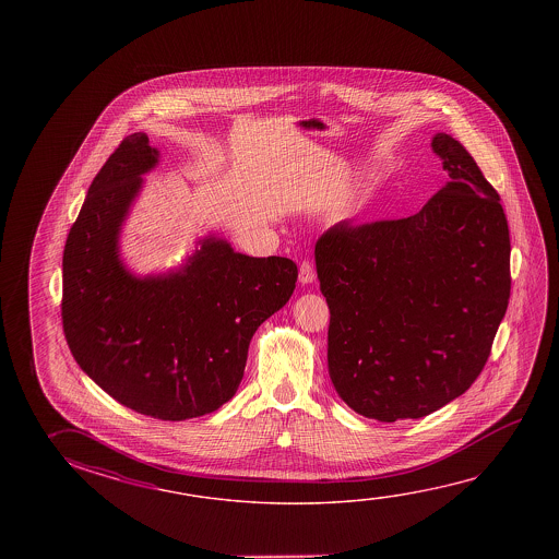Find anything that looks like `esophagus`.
Segmentation results:
<instances>
[{
  "mask_svg": "<svg viewBox=\"0 0 559 559\" xmlns=\"http://www.w3.org/2000/svg\"><path fill=\"white\" fill-rule=\"evenodd\" d=\"M313 281H316V269H313V263H310V261H302V263H300V283L311 284Z\"/></svg>",
  "mask_w": 559,
  "mask_h": 559,
  "instance_id": "esophagus-1",
  "label": "esophagus"
}]
</instances>
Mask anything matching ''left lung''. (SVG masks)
I'll return each mask as SVG.
<instances>
[{
    "label": "left lung",
    "mask_w": 559,
    "mask_h": 559,
    "mask_svg": "<svg viewBox=\"0 0 559 559\" xmlns=\"http://www.w3.org/2000/svg\"><path fill=\"white\" fill-rule=\"evenodd\" d=\"M430 147L450 181L402 221L328 229L316 243L338 397L376 421L419 419L464 394L511 296L499 194L457 140Z\"/></svg>",
    "instance_id": "left-lung-1"
}]
</instances>
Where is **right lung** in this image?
Segmentation results:
<instances>
[{"mask_svg": "<svg viewBox=\"0 0 559 559\" xmlns=\"http://www.w3.org/2000/svg\"><path fill=\"white\" fill-rule=\"evenodd\" d=\"M159 164L144 132L120 142L93 179L66 239L62 323L75 362L110 397L162 421L216 412L236 394L257 328L290 300L298 269L249 257L209 234L183 265L134 275L120 231Z\"/></svg>", "mask_w": 559, "mask_h": 559, "instance_id": "right-lung-1", "label": "right lung"}]
</instances>
